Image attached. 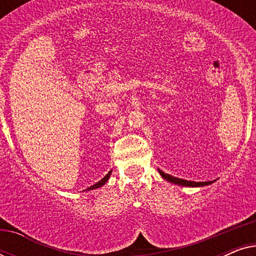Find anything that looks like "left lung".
<instances>
[{"label": "left lung", "instance_id": "obj_1", "mask_svg": "<svg viewBox=\"0 0 256 256\" xmlns=\"http://www.w3.org/2000/svg\"><path fill=\"white\" fill-rule=\"evenodd\" d=\"M158 172L160 176H162L164 180L170 182V183L180 185V186H185V188H202L206 186V185H210L212 183H214L216 180H210V182H191V180H180V178L174 177L171 174H168L166 172H163L162 170L158 169Z\"/></svg>", "mask_w": 256, "mask_h": 256}]
</instances>
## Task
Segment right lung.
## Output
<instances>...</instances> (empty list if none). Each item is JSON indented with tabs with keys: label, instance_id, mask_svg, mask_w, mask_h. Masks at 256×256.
Returning a JSON list of instances; mask_svg holds the SVG:
<instances>
[{
	"label": "right lung",
	"instance_id": "obj_1",
	"mask_svg": "<svg viewBox=\"0 0 256 256\" xmlns=\"http://www.w3.org/2000/svg\"><path fill=\"white\" fill-rule=\"evenodd\" d=\"M110 174H112V171H110V172H108V174H106V176H104V177L102 178V180H99V182H98V183H96V184H94V185H92V186H90L88 188H87V190L90 191V190H94V188H101V186H104V185L106 184L107 182H108V180H110Z\"/></svg>",
	"mask_w": 256,
	"mask_h": 256
}]
</instances>
